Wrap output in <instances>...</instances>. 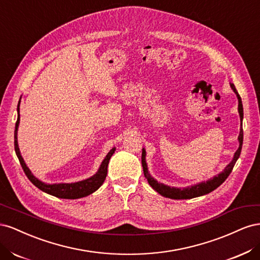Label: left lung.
<instances>
[{
	"label": "left lung",
	"mask_w": 260,
	"mask_h": 260,
	"mask_svg": "<svg viewBox=\"0 0 260 260\" xmlns=\"http://www.w3.org/2000/svg\"><path fill=\"white\" fill-rule=\"evenodd\" d=\"M231 88L234 91V93L237 94L238 100H239V113H240V117H241V121L243 119V104H242V100L240 94L238 93L237 89H235V86L233 83H231ZM239 141H240V146L238 148V151L235 152L234 157L232 161L228 165L225 167V169L221 172V174H219L218 176L214 177L212 179L206 181V182H202L199 184H195L193 186L190 187H185V188H179V187H170L165 185L162 183H158L156 180H154L151 176H149L148 171H147V166H146V162H145V149H142V167H143V172H144V177L146 178L147 182L149 183L154 190L156 192H158L160 195L165 196V198H168V199H172V200H187V199H194V198H198V196H202V195H205L210 193L211 191L216 190V188L221 185L225 179L229 177V175L231 174V171L234 167L235 162H237L238 158L241 155V151H242V144H243V130L241 129L240 131V136H239Z\"/></svg>",
	"instance_id": "left-lung-1"
}]
</instances>
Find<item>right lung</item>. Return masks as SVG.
<instances>
[{
	"mask_svg": "<svg viewBox=\"0 0 260 260\" xmlns=\"http://www.w3.org/2000/svg\"><path fill=\"white\" fill-rule=\"evenodd\" d=\"M18 118L16 121V125H15V133H14V145H15V152H16V155L19 159V162L22 167L23 172H25L27 178L32 182L38 188H40L41 191L51 194L53 196H56L58 199H66V200H76V199H80L84 198V196H88L92 194L93 192H95L98 188L103 184L105 181L106 175H107V166L109 159H111L112 155L115 152V147H113L109 153L106 155L105 159L102 162L101 167L99 171L93 177L80 181V182H76V183H59V184H46L39 181L34 175L31 174V171L29 168L26 166L25 161H23L22 157L19 152V147L17 143V129H18V124H19V119H20V115H19V104H18Z\"/></svg>",
	"mask_w": 260,
	"mask_h": 260,
	"instance_id": "1",
	"label": "right lung"
}]
</instances>
